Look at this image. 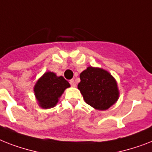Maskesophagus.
<instances>
[{
    "label": "esophagus",
    "mask_w": 152,
    "mask_h": 152,
    "mask_svg": "<svg viewBox=\"0 0 152 152\" xmlns=\"http://www.w3.org/2000/svg\"><path fill=\"white\" fill-rule=\"evenodd\" d=\"M69 83H70V85L72 86V87H76V82H75V80H70Z\"/></svg>",
    "instance_id": "obj_1"
}]
</instances>
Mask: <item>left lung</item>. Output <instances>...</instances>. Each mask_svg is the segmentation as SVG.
Returning <instances> with one entry per match:
<instances>
[{
    "instance_id": "obj_1",
    "label": "left lung",
    "mask_w": 152,
    "mask_h": 152,
    "mask_svg": "<svg viewBox=\"0 0 152 152\" xmlns=\"http://www.w3.org/2000/svg\"><path fill=\"white\" fill-rule=\"evenodd\" d=\"M80 93L85 102L95 109L107 110L119 99L116 81L106 70L89 66L80 73Z\"/></svg>"
}]
</instances>
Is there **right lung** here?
I'll use <instances>...</instances> for the list:
<instances>
[{"label":"right lung","mask_w":152,"mask_h":152,"mask_svg":"<svg viewBox=\"0 0 152 152\" xmlns=\"http://www.w3.org/2000/svg\"><path fill=\"white\" fill-rule=\"evenodd\" d=\"M70 87L63 76L47 72L37 80L34 86V93L40 107L50 108L55 107L65 90Z\"/></svg>","instance_id":"1"}]
</instances>
